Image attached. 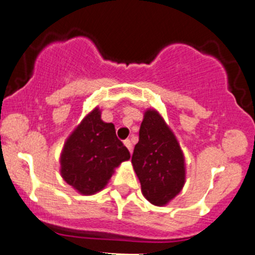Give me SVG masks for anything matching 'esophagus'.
I'll list each match as a JSON object with an SVG mask.
<instances>
[{"label": "esophagus", "instance_id": "1", "mask_svg": "<svg viewBox=\"0 0 255 255\" xmlns=\"http://www.w3.org/2000/svg\"><path fill=\"white\" fill-rule=\"evenodd\" d=\"M123 143H125V145H126V146H127V148H128V150H129V151H130V153H132V149H133V145H132V142H130V139H126V140H125V142H123Z\"/></svg>", "mask_w": 255, "mask_h": 255}]
</instances>
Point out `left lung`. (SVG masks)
<instances>
[{
  "label": "left lung",
  "mask_w": 255,
  "mask_h": 255,
  "mask_svg": "<svg viewBox=\"0 0 255 255\" xmlns=\"http://www.w3.org/2000/svg\"><path fill=\"white\" fill-rule=\"evenodd\" d=\"M132 165L140 181L143 196L155 206L168 205L184 187V153L174 132L156 110L148 109L144 112Z\"/></svg>",
  "instance_id": "8db88e82"
}]
</instances>
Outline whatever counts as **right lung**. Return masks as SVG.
<instances>
[{
	"label": "right lung",
	"instance_id": "right-lung-1",
	"mask_svg": "<svg viewBox=\"0 0 255 255\" xmlns=\"http://www.w3.org/2000/svg\"><path fill=\"white\" fill-rule=\"evenodd\" d=\"M129 158L116 135L115 125L104 122L101 110L95 107L64 143L60 174L79 194L90 196L105 189L115 169Z\"/></svg>",
	"mask_w": 255,
	"mask_h": 255
}]
</instances>
